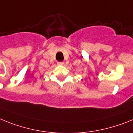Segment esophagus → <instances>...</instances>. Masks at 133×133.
<instances>
[{
  "label": "esophagus",
  "mask_w": 133,
  "mask_h": 133,
  "mask_svg": "<svg viewBox=\"0 0 133 133\" xmlns=\"http://www.w3.org/2000/svg\"><path fill=\"white\" fill-rule=\"evenodd\" d=\"M57 64L58 65H63V62H57Z\"/></svg>",
  "instance_id": "obj_1"
}]
</instances>
